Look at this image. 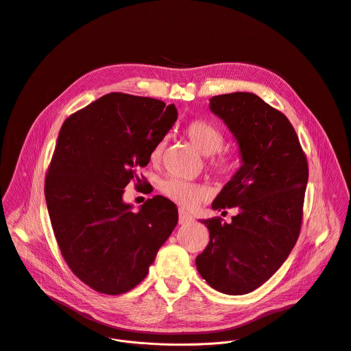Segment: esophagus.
I'll return each instance as SVG.
<instances>
[{
  "label": "esophagus",
  "instance_id": "obj_1",
  "mask_svg": "<svg viewBox=\"0 0 351 351\" xmlns=\"http://www.w3.org/2000/svg\"><path fill=\"white\" fill-rule=\"evenodd\" d=\"M193 221V217L191 215H189L186 211H183V210H180L179 211V225H186V223H189V222H191Z\"/></svg>",
  "mask_w": 351,
  "mask_h": 351
}]
</instances>
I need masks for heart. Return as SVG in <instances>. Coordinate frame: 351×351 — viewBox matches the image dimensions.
<instances>
[{
	"label": "heart",
	"instance_id": "obj_1",
	"mask_svg": "<svg viewBox=\"0 0 351 351\" xmlns=\"http://www.w3.org/2000/svg\"><path fill=\"white\" fill-rule=\"evenodd\" d=\"M184 132L194 147L204 156H213L221 152L225 143V134L221 128L207 119H191L186 123ZM165 145L167 137H162L153 148L152 160L157 161L161 158ZM213 168L222 175H229L234 171L236 161L230 157L222 156L213 160ZM161 189L169 199L184 208L195 207L206 195V190L202 186L178 178L167 179Z\"/></svg>",
	"mask_w": 351,
	"mask_h": 351
}]
</instances>
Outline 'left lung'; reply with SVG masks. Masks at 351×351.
I'll return each instance as SVG.
<instances>
[{"label":"left lung","mask_w":351,"mask_h":351,"mask_svg":"<svg viewBox=\"0 0 351 351\" xmlns=\"http://www.w3.org/2000/svg\"><path fill=\"white\" fill-rule=\"evenodd\" d=\"M210 110L229 128L241 157L213 208L237 207L239 214L230 223L202 221L210 243L195 267L211 287L239 295L260 287L289 257L302 228L308 165L289 119L258 95H215Z\"/></svg>","instance_id":"obj_1"}]
</instances>
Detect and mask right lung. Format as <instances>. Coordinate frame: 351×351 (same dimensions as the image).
Returning <instances> with one entry per match:
<instances>
[{
    "instance_id": "1",
    "label": "right lung",
    "mask_w": 351,
    "mask_h": 351,
    "mask_svg": "<svg viewBox=\"0 0 351 351\" xmlns=\"http://www.w3.org/2000/svg\"><path fill=\"white\" fill-rule=\"evenodd\" d=\"M110 93L62 125L44 194L56 239L72 272L104 294H122L148 274L178 223L162 195L137 213L123 202L128 183L141 179L154 145L178 119L173 104Z\"/></svg>"
}]
</instances>
